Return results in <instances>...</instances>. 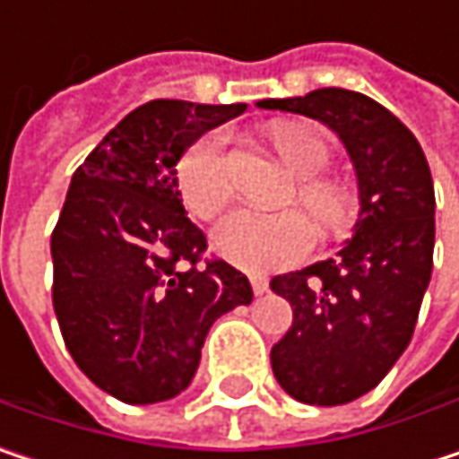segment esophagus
I'll use <instances>...</instances> for the list:
<instances>
[{"instance_id":"obj_1","label":"esophagus","mask_w":459,"mask_h":459,"mask_svg":"<svg viewBox=\"0 0 459 459\" xmlns=\"http://www.w3.org/2000/svg\"><path fill=\"white\" fill-rule=\"evenodd\" d=\"M249 281H252L255 295H265V292H268V276H263V273H249Z\"/></svg>"}]
</instances>
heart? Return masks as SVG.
<instances>
[{
  "label": "heart",
  "instance_id": "heart-1",
  "mask_svg": "<svg viewBox=\"0 0 459 459\" xmlns=\"http://www.w3.org/2000/svg\"><path fill=\"white\" fill-rule=\"evenodd\" d=\"M268 138L284 164L300 175L298 199L326 230H342L353 218V194L334 178L319 175L329 164V143L306 122H276ZM178 188L186 207L199 221H215L233 196L229 140L223 133L196 138L178 159ZM215 249L238 268L273 271L303 260L316 241V230L300 210L263 212L241 207L215 229Z\"/></svg>",
  "mask_w": 459,
  "mask_h": 459
}]
</instances>
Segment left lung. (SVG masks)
I'll return each instance as SVG.
<instances>
[{"instance_id": "8db88e82", "label": "left lung", "mask_w": 459, "mask_h": 459, "mask_svg": "<svg viewBox=\"0 0 459 459\" xmlns=\"http://www.w3.org/2000/svg\"><path fill=\"white\" fill-rule=\"evenodd\" d=\"M332 127L351 153L361 215L340 257L273 276L292 326L271 348L279 385L303 404L369 394L410 345L433 271L436 196L425 153L377 100L340 87L260 100Z\"/></svg>"}]
</instances>
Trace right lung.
Returning a JSON list of instances; mask_svg holds the SVG:
<instances>
[{
	"label": "right lung",
	"mask_w": 459,
	"mask_h": 459,
	"mask_svg": "<svg viewBox=\"0 0 459 459\" xmlns=\"http://www.w3.org/2000/svg\"><path fill=\"white\" fill-rule=\"evenodd\" d=\"M244 103L151 100L127 114L71 178L52 230V306L76 367L127 404L188 388L215 319L252 303L241 271L207 257L175 164Z\"/></svg>",
	"instance_id": "1"
}]
</instances>
